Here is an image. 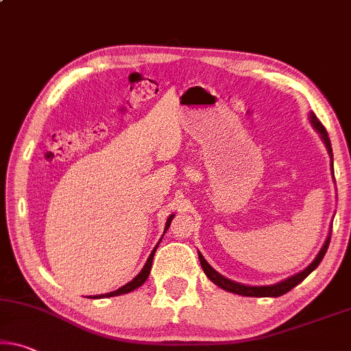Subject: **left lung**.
I'll list each match as a JSON object with an SVG mask.
<instances>
[{
  "label": "left lung",
  "instance_id": "1",
  "mask_svg": "<svg viewBox=\"0 0 351 351\" xmlns=\"http://www.w3.org/2000/svg\"><path fill=\"white\" fill-rule=\"evenodd\" d=\"M309 121L313 123L314 130L320 134L322 141H324V143L326 145L328 153H330V156L332 158L331 142H330V137H328V132L325 130V126L320 123V120L317 119L314 112L309 114ZM331 170H332V160H331ZM330 239H331V232L328 234L324 247H322L319 254H317V258L308 267H306L304 270H302L300 274L293 275L291 278H287V280H285V281L276 282V285H270V286H245V285H241V282L231 281V280H228V278L221 276L219 271H215L213 267L208 264V261L203 258V254L199 252H198V258H199V264H202L206 276H208L209 280L214 282V285H217L221 289H225V291H228V292L237 293V295H243V297H281V295H285V293L291 291V289H293L297 285H300V282H302L304 278L311 274V271L317 269V265H319L322 263V259H324V256H325L326 250H328V245H330Z\"/></svg>",
  "mask_w": 351,
  "mask_h": 351
}]
</instances>
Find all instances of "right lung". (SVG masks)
<instances>
[{
  "mask_svg": "<svg viewBox=\"0 0 351 351\" xmlns=\"http://www.w3.org/2000/svg\"><path fill=\"white\" fill-rule=\"evenodd\" d=\"M173 217H175V214H171L170 217H169V220H167V223H165V230H164V234H165V231L169 230V226H170V223H171V220H173ZM164 237V236H162ZM160 241H162V239H160ZM160 241L158 242V245L160 243ZM158 245L154 247V250L152 252V254L148 256V259H147V263H145V265H143V269L141 270V274H138L134 280L132 281H130V282H126L125 286H121L120 289H117V291H114V292H109V293H104V295H93V297H90V298H104V297H115V295H121V293H128V292H132L134 291V289H137V287H141L143 282L147 281V278H148V275H149V270H152V265H153V258H154V253H156V250H158Z\"/></svg>",
  "mask_w": 351,
  "mask_h": 351,
  "instance_id": "obj_1",
  "label": "right lung"
}]
</instances>
